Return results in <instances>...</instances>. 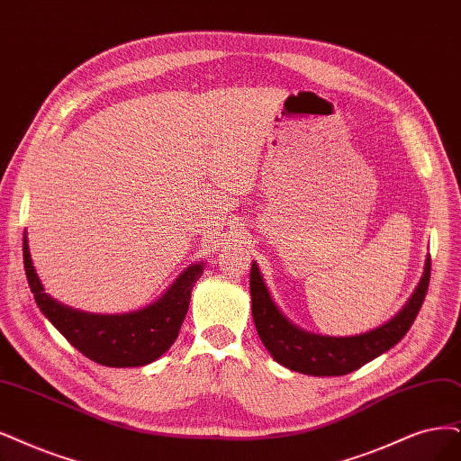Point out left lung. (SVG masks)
<instances>
[{"mask_svg":"<svg viewBox=\"0 0 461 461\" xmlns=\"http://www.w3.org/2000/svg\"><path fill=\"white\" fill-rule=\"evenodd\" d=\"M429 277L431 258L425 262L423 277L414 294L393 319L380 329L359 336L334 338L300 330L286 317H283L267 293L258 266L252 262V319L262 344L279 365L302 374H310V376H344V374L361 368L401 342V338L412 327L425 294H428Z\"/></svg>","mask_w":461,"mask_h":461,"instance_id":"8db88e82","label":"left lung"}]
</instances>
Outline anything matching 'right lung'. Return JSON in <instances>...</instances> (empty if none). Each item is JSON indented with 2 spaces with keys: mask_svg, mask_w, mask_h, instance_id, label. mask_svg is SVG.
Wrapping results in <instances>:
<instances>
[{
  "mask_svg": "<svg viewBox=\"0 0 461 461\" xmlns=\"http://www.w3.org/2000/svg\"><path fill=\"white\" fill-rule=\"evenodd\" d=\"M23 254L30 291L41 313L87 359L115 368L144 366L159 359L175 344L190 308L194 286L203 276V264H194L173 283L163 298L148 308L125 315H93L66 308L43 293L36 269L32 266L26 233Z\"/></svg>",
  "mask_w": 461,
  "mask_h": 461,
  "instance_id": "add662e5",
  "label": "right lung"
}]
</instances>
